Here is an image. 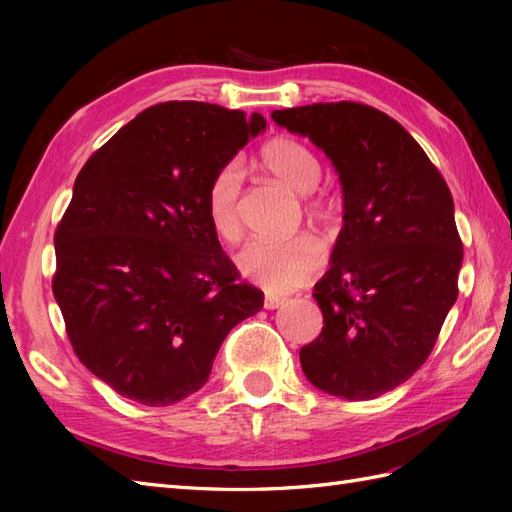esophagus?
<instances>
[{
	"mask_svg": "<svg viewBox=\"0 0 512 512\" xmlns=\"http://www.w3.org/2000/svg\"><path fill=\"white\" fill-rule=\"evenodd\" d=\"M284 297H279V295H266L264 297V308L266 310H275V308H279V306H284Z\"/></svg>",
	"mask_w": 512,
	"mask_h": 512,
	"instance_id": "34e87169",
	"label": "esophagus"
}]
</instances>
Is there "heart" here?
I'll use <instances>...</instances> for the list:
<instances>
[{"label": "heart", "mask_w": 512, "mask_h": 512, "mask_svg": "<svg viewBox=\"0 0 512 512\" xmlns=\"http://www.w3.org/2000/svg\"><path fill=\"white\" fill-rule=\"evenodd\" d=\"M259 167L275 182L297 195H308L306 209L312 217H332L336 202L330 195L312 193L323 178V167L314 151L295 138L277 136L259 149ZM242 191L244 173L237 162H226L217 169L204 195L209 224L226 242L242 235ZM244 279L268 292H290L319 273L323 248L312 235L288 239H253L235 257Z\"/></svg>", "instance_id": "1"}]
</instances>
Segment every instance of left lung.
Here are the masks:
<instances>
[{
	"mask_svg": "<svg viewBox=\"0 0 512 512\" xmlns=\"http://www.w3.org/2000/svg\"><path fill=\"white\" fill-rule=\"evenodd\" d=\"M270 116L323 149L343 189V228L312 292L323 330L301 347V369L325 394L376 398L418 372L458 299L464 250L451 191L376 107L314 103Z\"/></svg>",
	"mask_w": 512,
	"mask_h": 512,
	"instance_id": "1",
	"label": "left lung"
}]
</instances>
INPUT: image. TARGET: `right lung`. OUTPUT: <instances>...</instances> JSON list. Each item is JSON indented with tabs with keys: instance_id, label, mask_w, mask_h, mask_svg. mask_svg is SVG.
Wrapping results in <instances>:
<instances>
[{
	"instance_id": "obj_1",
	"label": "right lung",
	"mask_w": 512,
	"mask_h": 512,
	"mask_svg": "<svg viewBox=\"0 0 512 512\" xmlns=\"http://www.w3.org/2000/svg\"><path fill=\"white\" fill-rule=\"evenodd\" d=\"M262 114L198 101L140 112L85 162L54 233L52 292L79 361L116 394L167 407L209 380L264 292L239 281L204 209L213 173Z\"/></svg>"
}]
</instances>
